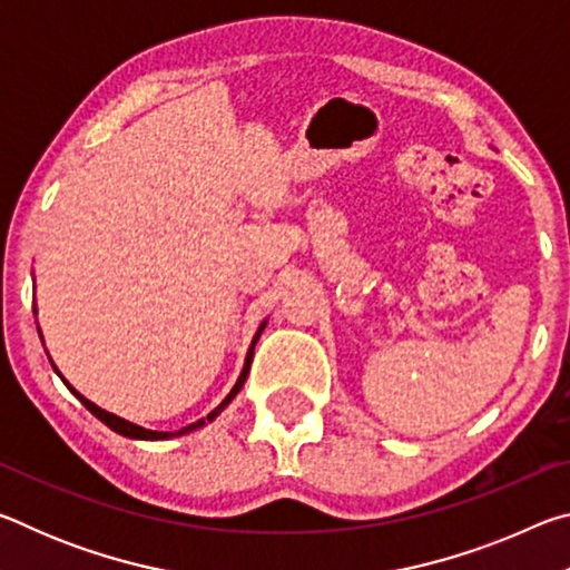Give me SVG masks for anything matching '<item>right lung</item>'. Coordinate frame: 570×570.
Segmentation results:
<instances>
[{"label": "right lung", "mask_w": 570, "mask_h": 570, "mask_svg": "<svg viewBox=\"0 0 570 570\" xmlns=\"http://www.w3.org/2000/svg\"><path fill=\"white\" fill-rule=\"evenodd\" d=\"M264 326H266V322L258 326V332H256V336H254V342H250V350H248V354H246V364H244V372H240V377H238V382L234 384V390L228 392V397L218 404V407L208 414L206 420H198V422H193V424H188V428H183V430H178V432H156V430H146V428H138V424H132V422H128V420H122V417H118V414H112V412H105V410H100L98 404H92L90 400H85L80 392H75L70 384H67V387H70L72 392H75V397L80 400L85 407H88L95 417H98L100 422H105L108 424L110 430H115L118 432V435H125V438H132V440H168V438H178V435H186V432H190V430H196V428H200V424H206V422H210V420H216V414L226 407V404L236 397L238 394V390L244 387V382H246V374H248V370H250V360H254V346H256V342H258V336H262V332H264Z\"/></svg>", "instance_id": "add662e5"}]
</instances>
